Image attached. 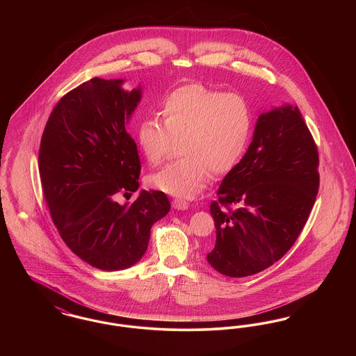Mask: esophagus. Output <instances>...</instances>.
I'll list each match as a JSON object with an SVG mask.
<instances>
[{
	"label": "esophagus",
	"instance_id": "1",
	"mask_svg": "<svg viewBox=\"0 0 356 356\" xmlns=\"http://www.w3.org/2000/svg\"><path fill=\"white\" fill-rule=\"evenodd\" d=\"M172 207L175 209H177V211H186V209H188V207H189V203L186 202V200H183V199H173Z\"/></svg>",
	"mask_w": 356,
	"mask_h": 356
}]
</instances>
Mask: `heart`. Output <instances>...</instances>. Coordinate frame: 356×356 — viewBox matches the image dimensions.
I'll return each instance as SVG.
<instances>
[{
  "mask_svg": "<svg viewBox=\"0 0 356 356\" xmlns=\"http://www.w3.org/2000/svg\"><path fill=\"white\" fill-rule=\"evenodd\" d=\"M252 109L238 95H227L203 85L180 86L161 106V119L151 115L136 129L137 144L152 165H159L180 141L181 159L152 176L154 188L176 196L193 197L216 175L228 173L245 151L252 131Z\"/></svg>",
  "mask_w": 356,
  "mask_h": 356,
  "instance_id": "b5f03b06",
  "label": "heart"
}]
</instances>
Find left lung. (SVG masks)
<instances>
[{"mask_svg": "<svg viewBox=\"0 0 356 356\" xmlns=\"http://www.w3.org/2000/svg\"><path fill=\"white\" fill-rule=\"evenodd\" d=\"M318 167V148L298 106L284 104L260 113L247 152L209 207L216 228L207 254L211 267L245 277L287 254L315 203Z\"/></svg>", "mask_w": 356, "mask_h": 356, "instance_id": "8db88e82", "label": "left lung"}]
</instances>
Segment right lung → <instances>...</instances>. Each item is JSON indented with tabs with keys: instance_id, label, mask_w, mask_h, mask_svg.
Here are the masks:
<instances>
[{
	"instance_id": "right-lung-1",
	"label": "right lung",
	"mask_w": 356,
	"mask_h": 356,
	"mask_svg": "<svg viewBox=\"0 0 356 356\" xmlns=\"http://www.w3.org/2000/svg\"><path fill=\"white\" fill-rule=\"evenodd\" d=\"M95 77L67 93L45 125L38 170L51 220L69 248L88 264L119 271L147 251L151 228L170 209L161 191L141 189L132 204L115 200L136 192L141 170L127 132L143 89Z\"/></svg>"
}]
</instances>
